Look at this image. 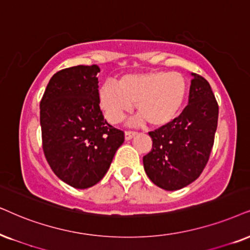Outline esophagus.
<instances>
[{
  "label": "esophagus",
  "instance_id": "1",
  "mask_svg": "<svg viewBox=\"0 0 250 250\" xmlns=\"http://www.w3.org/2000/svg\"><path fill=\"white\" fill-rule=\"evenodd\" d=\"M136 136V132L135 131H125V138L127 141H129V140H131L132 137H135Z\"/></svg>",
  "mask_w": 250,
  "mask_h": 250
}]
</instances>
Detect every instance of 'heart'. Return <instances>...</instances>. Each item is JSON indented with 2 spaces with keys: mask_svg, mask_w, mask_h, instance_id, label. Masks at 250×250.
<instances>
[{
  "mask_svg": "<svg viewBox=\"0 0 250 250\" xmlns=\"http://www.w3.org/2000/svg\"><path fill=\"white\" fill-rule=\"evenodd\" d=\"M188 83L178 72L151 70L123 75L119 83L105 82L99 88L100 108L110 123H118L136 105L140 116L152 127H164L179 115L186 102Z\"/></svg>",
  "mask_w": 250,
  "mask_h": 250,
  "instance_id": "b5f03b06",
  "label": "heart"
}]
</instances>
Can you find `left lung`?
Wrapping results in <instances>:
<instances>
[{
	"label": "left lung",
	"mask_w": 250,
	"mask_h": 250,
	"mask_svg": "<svg viewBox=\"0 0 250 250\" xmlns=\"http://www.w3.org/2000/svg\"><path fill=\"white\" fill-rule=\"evenodd\" d=\"M188 106L178 118L148 135L152 148L143 157L148 179L165 190H178L203 172L213 146L218 104L205 78L191 72Z\"/></svg>",
	"instance_id": "8db88e82"
}]
</instances>
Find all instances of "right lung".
Returning <instances> with one entry per match:
<instances>
[{"label":"right lung","mask_w":250,"mask_h":250,"mask_svg":"<svg viewBox=\"0 0 250 250\" xmlns=\"http://www.w3.org/2000/svg\"><path fill=\"white\" fill-rule=\"evenodd\" d=\"M98 65H76L53 75L40 102L42 148L60 180L92 187L108 170L125 134L104 119Z\"/></svg>","instance_id":"right-lung-1"}]
</instances>
